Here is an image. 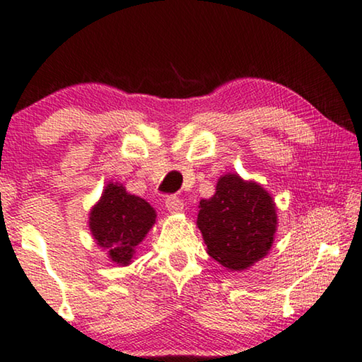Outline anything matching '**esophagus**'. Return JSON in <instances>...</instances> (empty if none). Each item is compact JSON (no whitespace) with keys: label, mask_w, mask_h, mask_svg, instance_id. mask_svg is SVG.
I'll list each match as a JSON object with an SVG mask.
<instances>
[{"label":"esophagus","mask_w":362,"mask_h":362,"mask_svg":"<svg viewBox=\"0 0 362 362\" xmlns=\"http://www.w3.org/2000/svg\"><path fill=\"white\" fill-rule=\"evenodd\" d=\"M166 210H170V214H181L185 210V204L182 200L176 196H171L165 200Z\"/></svg>","instance_id":"obj_1"}]
</instances>
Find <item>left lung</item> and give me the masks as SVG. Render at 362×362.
<instances>
[{"mask_svg":"<svg viewBox=\"0 0 362 362\" xmlns=\"http://www.w3.org/2000/svg\"><path fill=\"white\" fill-rule=\"evenodd\" d=\"M276 220L269 191L238 173L220 176L214 196L199 202L197 228L207 252L228 270H246L269 254Z\"/></svg>","mask_w":362,"mask_h":362,"instance_id":"obj_1","label":"left lung"}]
</instances>
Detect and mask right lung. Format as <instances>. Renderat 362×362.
<instances>
[{"label": "right lung", "instance_id": "obj_1", "mask_svg": "<svg viewBox=\"0 0 362 362\" xmlns=\"http://www.w3.org/2000/svg\"><path fill=\"white\" fill-rule=\"evenodd\" d=\"M155 218L157 212L147 200L129 194L119 182H108L88 214V230L111 262L126 267L155 225Z\"/></svg>", "mask_w": 362, "mask_h": 362}]
</instances>
